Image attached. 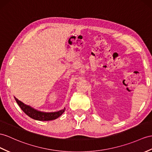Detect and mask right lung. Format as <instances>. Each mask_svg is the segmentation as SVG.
<instances>
[{"label":"right lung","mask_w":152,"mask_h":152,"mask_svg":"<svg viewBox=\"0 0 152 152\" xmlns=\"http://www.w3.org/2000/svg\"><path fill=\"white\" fill-rule=\"evenodd\" d=\"M15 99L19 106L21 110L27 115L29 117L32 118V119L37 121H51L55 120L57 119L58 117H60L61 115L64 112L65 108L62 109L61 110L57 111V112H41V111H39L36 109H34L30 106H28L25 104L24 103L21 102L19 100H18L16 97H15Z\"/></svg>","instance_id":"1"}]
</instances>
